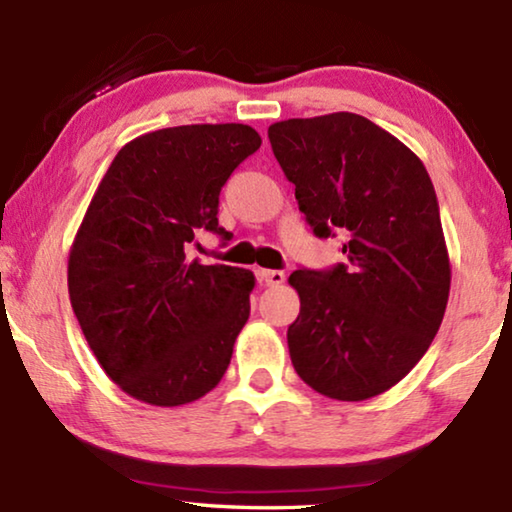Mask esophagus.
<instances>
[{"label":"esophagus","instance_id":"esophagus-1","mask_svg":"<svg viewBox=\"0 0 512 512\" xmlns=\"http://www.w3.org/2000/svg\"><path fill=\"white\" fill-rule=\"evenodd\" d=\"M258 279H261L265 286H279L284 284L286 275L282 270H258Z\"/></svg>","mask_w":512,"mask_h":512}]
</instances>
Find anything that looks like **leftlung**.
<instances>
[{"mask_svg": "<svg viewBox=\"0 0 512 512\" xmlns=\"http://www.w3.org/2000/svg\"><path fill=\"white\" fill-rule=\"evenodd\" d=\"M268 137L314 235L345 237V263L289 277L300 298L286 333L293 368L335 401L384 394L426 354L450 298L429 172L394 135L349 111L279 121Z\"/></svg>", "mask_w": 512, "mask_h": 512, "instance_id": "1", "label": "left lung"}]
</instances>
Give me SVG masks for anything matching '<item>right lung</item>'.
Segmentation results:
<instances>
[{
	"label": "right lung",
	"mask_w": 512,
	"mask_h": 512,
	"mask_svg": "<svg viewBox=\"0 0 512 512\" xmlns=\"http://www.w3.org/2000/svg\"><path fill=\"white\" fill-rule=\"evenodd\" d=\"M261 135L242 123L179 125L116 153L69 249V300L88 347L125 394L158 408L221 382L256 277L188 261L219 226V193Z\"/></svg>",
	"instance_id": "right-lung-1"
}]
</instances>
